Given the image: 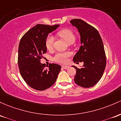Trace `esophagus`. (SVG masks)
Returning <instances> with one entry per match:
<instances>
[{"mask_svg":"<svg viewBox=\"0 0 121 121\" xmlns=\"http://www.w3.org/2000/svg\"><path fill=\"white\" fill-rule=\"evenodd\" d=\"M62 67L63 68L65 69H68L69 68V66H68V65H63L62 66Z\"/></svg>","mask_w":121,"mask_h":121,"instance_id":"1","label":"esophagus"}]
</instances>
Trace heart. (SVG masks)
Here are the masks:
<instances>
[{"mask_svg":"<svg viewBox=\"0 0 121 121\" xmlns=\"http://www.w3.org/2000/svg\"><path fill=\"white\" fill-rule=\"evenodd\" d=\"M58 35L63 38L66 42L69 43L71 42H74L75 40V35L69 29H63L58 32ZM54 38L52 35H49L46 39L45 45L46 48L48 50H51L53 47ZM71 53L69 52H58L55 54L53 59L55 61L59 63L64 64L68 61V58L71 56Z\"/></svg>","mask_w":121,"mask_h":121,"instance_id":"heart-1","label":"heart"}]
</instances>
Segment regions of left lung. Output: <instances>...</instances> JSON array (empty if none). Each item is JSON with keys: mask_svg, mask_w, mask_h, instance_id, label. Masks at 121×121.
Instances as JSON below:
<instances>
[{"mask_svg": "<svg viewBox=\"0 0 121 121\" xmlns=\"http://www.w3.org/2000/svg\"><path fill=\"white\" fill-rule=\"evenodd\" d=\"M78 29L80 35L81 46L73 60L83 62L80 69L76 70L74 81L78 86L89 88L95 85L102 78L106 65V57L103 41L96 29L82 19L70 21Z\"/></svg>", "mask_w": 121, "mask_h": 121, "instance_id": "obj_1", "label": "left lung"}]
</instances>
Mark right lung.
<instances>
[{"mask_svg":"<svg viewBox=\"0 0 121 121\" xmlns=\"http://www.w3.org/2000/svg\"><path fill=\"white\" fill-rule=\"evenodd\" d=\"M38 24L27 31L20 41L18 62L23 80L30 87L43 91L54 84L61 70V66L50 64L45 66L41 63L42 54L46 53L45 42L49 33L59 26Z\"/></svg>","mask_w":121,"mask_h":121,"instance_id":"1","label":"right lung"}]
</instances>
